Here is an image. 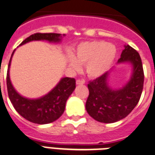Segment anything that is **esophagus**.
Returning a JSON list of instances; mask_svg holds the SVG:
<instances>
[{"label":"esophagus","mask_w":155,"mask_h":155,"mask_svg":"<svg viewBox=\"0 0 155 155\" xmlns=\"http://www.w3.org/2000/svg\"><path fill=\"white\" fill-rule=\"evenodd\" d=\"M84 83H85L84 79H77V80H76V84L77 85L84 84Z\"/></svg>","instance_id":"esophagus-1"}]
</instances>
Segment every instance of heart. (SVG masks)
I'll return each mask as SVG.
<instances>
[{"mask_svg":"<svg viewBox=\"0 0 155 155\" xmlns=\"http://www.w3.org/2000/svg\"><path fill=\"white\" fill-rule=\"evenodd\" d=\"M117 55L114 45L104 41H93L81 43L74 51L73 57L68 58L69 67L79 71L80 65L86 64V70L90 77H98L110 67Z\"/></svg>","mask_w":155,"mask_h":155,"instance_id":"b5f03b06","label":"heart"}]
</instances>
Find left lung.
<instances>
[{
    "mask_svg": "<svg viewBox=\"0 0 155 155\" xmlns=\"http://www.w3.org/2000/svg\"><path fill=\"white\" fill-rule=\"evenodd\" d=\"M117 62H130L133 65L131 78L122 89L114 90L109 87L108 72L88 84L90 93L86 103V111L99 122L114 123L125 118L141 96L144 75L138 52L128 45H125Z\"/></svg>",
    "mask_w": 155,
    "mask_h": 155,
    "instance_id": "1",
    "label": "left lung"
}]
</instances>
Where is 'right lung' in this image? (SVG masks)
<instances>
[{
  "instance_id": "add662e5",
  "label": "right lung",
  "mask_w": 155,
  "mask_h": 155,
  "mask_svg": "<svg viewBox=\"0 0 155 155\" xmlns=\"http://www.w3.org/2000/svg\"><path fill=\"white\" fill-rule=\"evenodd\" d=\"M61 34L57 33H35L24 40L20 45L31 41L46 40L50 42L60 41ZM12 52L7 72V88L10 100L16 111L25 119L34 124H45L60 117L65 110V103L76 88L74 78H62L51 92L44 97L35 100L25 98L17 93L10 80L9 69Z\"/></svg>"
}]
</instances>
